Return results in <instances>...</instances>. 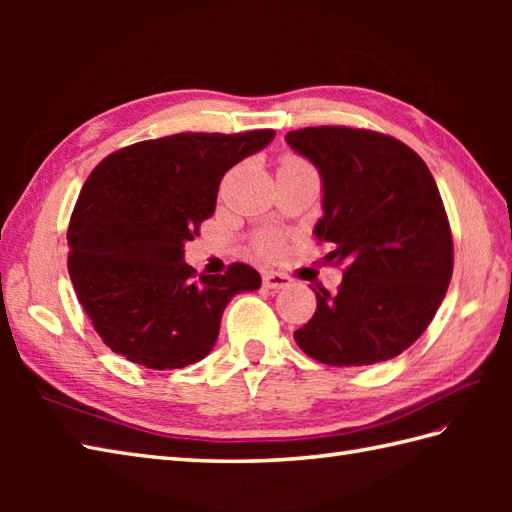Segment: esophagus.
Listing matches in <instances>:
<instances>
[{
	"mask_svg": "<svg viewBox=\"0 0 512 512\" xmlns=\"http://www.w3.org/2000/svg\"><path fill=\"white\" fill-rule=\"evenodd\" d=\"M264 288L268 290H281L290 286V277L284 275V273H273V270H268V273H264Z\"/></svg>",
	"mask_w": 512,
	"mask_h": 512,
	"instance_id": "esophagus-1",
	"label": "esophagus"
}]
</instances>
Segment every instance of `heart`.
Wrapping results in <instances>:
<instances>
[{
    "label": "heart",
    "mask_w": 512,
    "mask_h": 512,
    "mask_svg": "<svg viewBox=\"0 0 512 512\" xmlns=\"http://www.w3.org/2000/svg\"><path fill=\"white\" fill-rule=\"evenodd\" d=\"M281 167H303V162L297 160V158L288 156V158H284V165H281ZM255 246H257V250H259V253H262L264 257H273V255L279 253L281 242H279V237H275V235H262V237L257 239Z\"/></svg>",
    "instance_id": "1"
}]
</instances>
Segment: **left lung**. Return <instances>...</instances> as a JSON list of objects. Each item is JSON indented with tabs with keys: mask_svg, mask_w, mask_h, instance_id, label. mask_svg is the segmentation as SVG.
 <instances>
[{
	"mask_svg": "<svg viewBox=\"0 0 512 512\" xmlns=\"http://www.w3.org/2000/svg\"><path fill=\"white\" fill-rule=\"evenodd\" d=\"M288 147L317 167L325 259L345 264L336 292L314 290L317 312L295 332L314 361L383 363L420 339L447 295L453 239L424 160L400 140L350 127H306Z\"/></svg>",
	"mask_w": 512,
	"mask_h": 512,
	"instance_id": "left-lung-1",
	"label": "left lung"
}]
</instances>
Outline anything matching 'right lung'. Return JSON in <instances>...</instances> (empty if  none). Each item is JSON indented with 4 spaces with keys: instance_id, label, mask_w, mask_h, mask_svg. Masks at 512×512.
Segmentation results:
<instances>
[{
    "instance_id": "right-lung-1",
    "label": "right lung",
    "mask_w": 512,
    "mask_h": 512,
    "mask_svg": "<svg viewBox=\"0 0 512 512\" xmlns=\"http://www.w3.org/2000/svg\"><path fill=\"white\" fill-rule=\"evenodd\" d=\"M273 138V129L173 134L118 149L90 173L68 228V273L112 352L147 369L198 363L228 301L262 286L246 264L198 279L184 244L213 215L224 173Z\"/></svg>"
}]
</instances>
